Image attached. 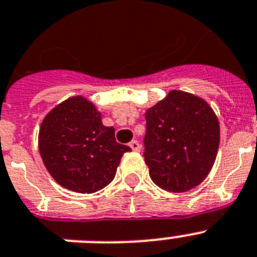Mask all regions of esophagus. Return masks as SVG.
<instances>
[{
  "label": "esophagus",
  "mask_w": 257,
  "mask_h": 257,
  "mask_svg": "<svg viewBox=\"0 0 257 257\" xmlns=\"http://www.w3.org/2000/svg\"><path fill=\"white\" fill-rule=\"evenodd\" d=\"M128 146H130L131 150L135 151V152H140V148H142V147H140V144H139V142H138V140H131L130 144H128Z\"/></svg>",
  "instance_id": "1"
}]
</instances>
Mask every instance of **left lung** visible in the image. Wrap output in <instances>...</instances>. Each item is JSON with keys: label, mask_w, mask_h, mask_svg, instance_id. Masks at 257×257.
<instances>
[{"label": "left lung", "mask_w": 257, "mask_h": 257, "mask_svg": "<svg viewBox=\"0 0 257 257\" xmlns=\"http://www.w3.org/2000/svg\"><path fill=\"white\" fill-rule=\"evenodd\" d=\"M144 160L156 185L186 192L207 178L220 146L213 109L197 96L170 91L146 111Z\"/></svg>", "instance_id": "left-lung-1"}]
</instances>
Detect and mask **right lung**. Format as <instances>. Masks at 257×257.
I'll return each mask as SVG.
<instances>
[{
  "mask_svg": "<svg viewBox=\"0 0 257 257\" xmlns=\"http://www.w3.org/2000/svg\"><path fill=\"white\" fill-rule=\"evenodd\" d=\"M39 151L54 181L70 191L92 194L113 181L122 156L131 148L117 143L113 127L83 96L53 107L41 122Z\"/></svg>",
  "mask_w": 257,
  "mask_h": 257,
  "instance_id": "add662e5",
  "label": "right lung"
}]
</instances>
